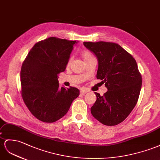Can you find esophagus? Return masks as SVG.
Here are the masks:
<instances>
[{
  "label": "esophagus",
  "mask_w": 160,
  "mask_h": 160,
  "mask_svg": "<svg viewBox=\"0 0 160 160\" xmlns=\"http://www.w3.org/2000/svg\"><path fill=\"white\" fill-rule=\"evenodd\" d=\"M88 92L87 90H85V89H82L80 91V94L81 95H85L86 93Z\"/></svg>",
  "instance_id": "esophagus-1"
}]
</instances>
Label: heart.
<instances>
[{"label": "heart", "mask_w": 160, "mask_h": 160, "mask_svg": "<svg viewBox=\"0 0 160 160\" xmlns=\"http://www.w3.org/2000/svg\"><path fill=\"white\" fill-rule=\"evenodd\" d=\"M82 56H83V58H84V60H87V59L91 58V57H93V56L91 54V53H90V52H88V51H84V52H83ZM69 61H70V60L69 61Z\"/></svg>", "instance_id": "b5f03b06"}]
</instances>
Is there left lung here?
<instances>
[{
    "mask_svg": "<svg viewBox=\"0 0 160 160\" xmlns=\"http://www.w3.org/2000/svg\"><path fill=\"white\" fill-rule=\"evenodd\" d=\"M98 60L97 78L108 88L91 108L93 117L106 126L124 121L136 105L142 78L136 61L119 44L108 42H84Z\"/></svg>",
    "mask_w": 160,
    "mask_h": 160,
    "instance_id": "left-lung-1",
    "label": "left lung"
}]
</instances>
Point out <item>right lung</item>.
Segmentation results:
<instances>
[{"label": "right lung", "instance_id": "1", "mask_svg": "<svg viewBox=\"0 0 160 160\" xmlns=\"http://www.w3.org/2000/svg\"><path fill=\"white\" fill-rule=\"evenodd\" d=\"M77 42L50 37L36 43L23 61L22 96L32 115L40 121L52 123L61 119L80 95L76 88H60L58 81Z\"/></svg>", "mask_w": 160, "mask_h": 160}]
</instances>
